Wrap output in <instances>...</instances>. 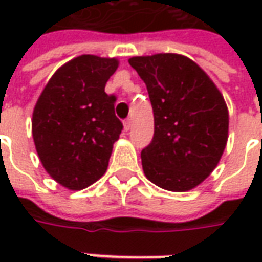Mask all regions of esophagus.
<instances>
[{
	"label": "esophagus",
	"mask_w": 262,
	"mask_h": 262,
	"mask_svg": "<svg viewBox=\"0 0 262 262\" xmlns=\"http://www.w3.org/2000/svg\"><path fill=\"white\" fill-rule=\"evenodd\" d=\"M130 127H132V120L130 119H126L125 122H123V129H125V130L127 132V130H130Z\"/></svg>",
	"instance_id": "obj_1"
}]
</instances>
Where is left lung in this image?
Returning <instances> with one entry per match:
<instances>
[{"instance_id": "obj_1", "label": "left lung", "mask_w": 262, "mask_h": 262, "mask_svg": "<svg viewBox=\"0 0 262 262\" xmlns=\"http://www.w3.org/2000/svg\"><path fill=\"white\" fill-rule=\"evenodd\" d=\"M129 64L147 86L154 112L153 140L142 150L144 176L167 191H191L210 176L225 151V98L210 77L182 54L136 56Z\"/></svg>"}]
</instances>
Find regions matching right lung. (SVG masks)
<instances>
[{"label":"right lung","instance_id":"1","mask_svg":"<svg viewBox=\"0 0 262 262\" xmlns=\"http://www.w3.org/2000/svg\"><path fill=\"white\" fill-rule=\"evenodd\" d=\"M119 60L81 54L52 75L32 115V136L40 163L54 181L81 191L108 168L123 126L105 85Z\"/></svg>","mask_w":262,"mask_h":262}]
</instances>
